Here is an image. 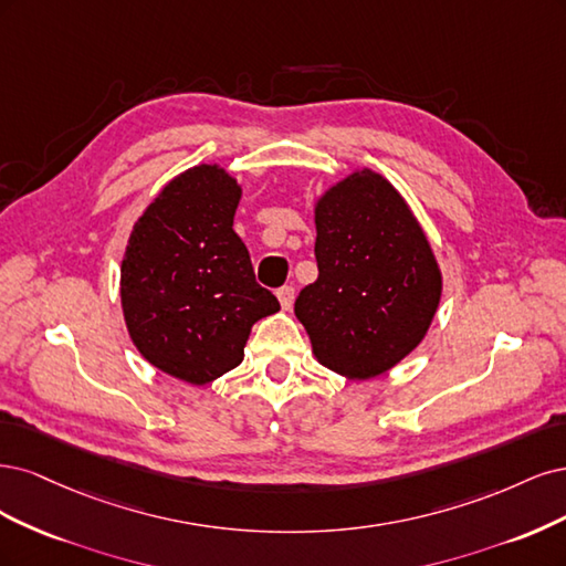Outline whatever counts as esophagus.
Here are the masks:
<instances>
[{
    "label": "esophagus",
    "instance_id": "1",
    "mask_svg": "<svg viewBox=\"0 0 566 566\" xmlns=\"http://www.w3.org/2000/svg\"><path fill=\"white\" fill-rule=\"evenodd\" d=\"M294 296H296V291H294V286H282V289H277V298H280V305H282V310H291V305H294Z\"/></svg>",
    "mask_w": 566,
    "mask_h": 566
}]
</instances>
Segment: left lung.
Listing matches in <instances>:
<instances>
[{
	"instance_id": "1",
	"label": "left lung",
	"mask_w": 566,
	"mask_h": 566,
	"mask_svg": "<svg viewBox=\"0 0 566 566\" xmlns=\"http://www.w3.org/2000/svg\"><path fill=\"white\" fill-rule=\"evenodd\" d=\"M319 275L294 305L322 367L350 380L418 348L442 298L426 230L388 178L355 169L315 199Z\"/></svg>"
}]
</instances>
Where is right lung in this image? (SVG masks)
<instances>
[{"label": "right lung", "mask_w": 566, "mask_h": 566, "mask_svg": "<svg viewBox=\"0 0 566 566\" xmlns=\"http://www.w3.org/2000/svg\"><path fill=\"white\" fill-rule=\"evenodd\" d=\"M240 199L221 164H197L157 192L124 249L126 332L155 369L190 386L242 364L251 326L280 310L232 230Z\"/></svg>", "instance_id": "1"}]
</instances>
